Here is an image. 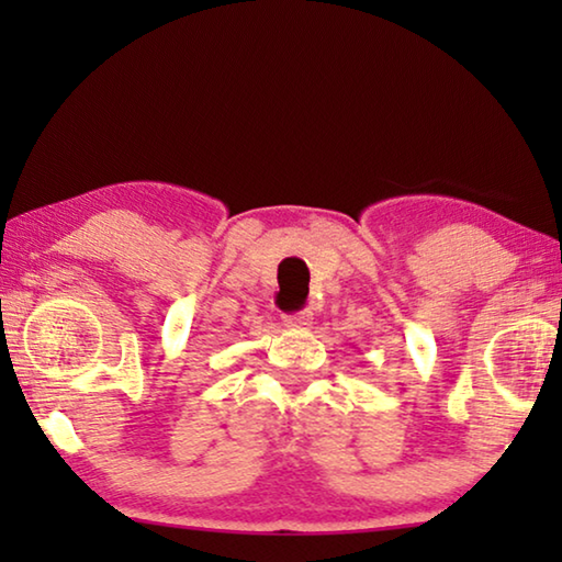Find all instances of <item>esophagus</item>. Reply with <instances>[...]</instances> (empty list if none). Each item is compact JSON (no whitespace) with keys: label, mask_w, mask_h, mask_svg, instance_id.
<instances>
[{"label":"esophagus","mask_w":562,"mask_h":562,"mask_svg":"<svg viewBox=\"0 0 562 562\" xmlns=\"http://www.w3.org/2000/svg\"><path fill=\"white\" fill-rule=\"evenodd\" d=\"M284 325L288 327H292V329H310V325H312V312H297V315H290V317H284Z\"/></svg>","instance_id":"1"}]
</instances>
